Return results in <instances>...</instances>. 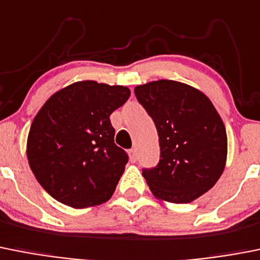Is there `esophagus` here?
<instances>
[{
    "label": "esophagus",
    "mask_w": 260,
    "mask_h": 260,
    "mask_svg": "<svg viewBox=\"0 0 260 260\" xmlns=\"http://www.w3.org/2000/svg\"><path fill=\"white\" fill-rule=\"evenodd\" d=\"M128 156H130L132 162H135V161H137V158H138L137 149H130V151H128Z\"/></svg>",
    "instance_id": "1"
}]
</instances>
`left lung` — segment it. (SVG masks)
Listing matches in <instances>:
<instances>
[{
	"instance_id": "obj_1",
	"label": "left lung",
	"mask_w": 260,
	"mask_h": 260,
	"mask_svg": "<svg viewBox=\"0 0 260 260\" xmlns=\"http://www.w3.org/2000/svg\"><path fill=\"white\" fill-rule=\"evenodd\" d=\"M134 91L158 133V165L143 170L152 194L173 204L194 201L214 187L225 168L222 117L201 90L179 81H151Z\"/></svg>"
}]
</instances>
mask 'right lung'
Returning <instances> with one entry per match:
<instances>
[{
    "mask_svg": "<svg viewBox=\"0 0 260 260\" xmlns=\"http://www.w3.org/2000/svg\"><path fill=\"white\" fill-rule=\"evenodd\" d=\"M130 96L120 85L86 80L54 92L33 118L27 158L36 179L75 209L108 201L127 164L109 116Z\"/></svg>",
    "mask_w": 260,
    "mask_h": 260,
    "instance_id": "1",
    "label": "right lung"
}]
</instances>
